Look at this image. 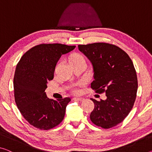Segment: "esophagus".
Masks as SVG:
<instances>
[{"label": "esophagus", "instance_id": "esophagus-1", "mask_svg": "<svg viewBox=\"0 0 152 152\" xmlns=\"http://www.w3.org/2000/svg\"><path fill=\"white\" fill-rule=\"evenodd\" d=\"M73 100H78V101H83L84 99L83 98H73Z\"/></svg>", "mask_w": 152, "mask_h": 152}]
</instances>
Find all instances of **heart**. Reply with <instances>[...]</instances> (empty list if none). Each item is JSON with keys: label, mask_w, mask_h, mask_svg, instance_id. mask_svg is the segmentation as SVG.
Returning <instances> with one entry per match:
<instances>
[{"label": "heart", "mask_w": 152, "mask_h": 152, "mask_svg": "<svg viewBox=\"0 0 152 152\" xmlns=\"http://www.w3.org/2000/svg\"><path fill=\"white\" fill-rule=\"evenodd\" d=\"M79 61H85V58H84V57L82 55L79 54V53H75V54H74L73 56L71 58V60H70V62H79ZM81 85H83V82H80L72 86L71 88V92H73V94H78L79 92L78 86H81Z\"/></svg>", "instance_id": "1"}]
</instances>
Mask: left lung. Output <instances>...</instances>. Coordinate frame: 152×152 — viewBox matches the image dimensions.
Instances as JSON below:
<instances>
[{"label":"left lung","mask_w":152,"mask_h":152,"mask_svg":"<svg viewBox=\"0 0 152 152\" xmlns=\"http://www.w3.org/2000/svg\"><path fill=\"white\" fill-rule=\"evenodd\" d=\"M79 50L92 63L94 80L91 88L105 92L106 100L91 99L94 108L90 118L102 128L115 126L126 118L134 105L138 81L131 59L119 47L106 43L79 45Z\"/></svg>","instance_id":"obj_1"}]
</instances>
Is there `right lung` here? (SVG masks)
<instances>
[{
  "label": "right lung",
  "mask_w": 152,
  "mask_h": 152,
  "mask_svg": "<svg viewBox=\"0 0 152 152\" xmlns=\"http://www.w3.org/2000/svg\"><path fill=\"white\" fill-rule=\"evenodd\" d=\"M75 45L40 44L27 51L15 68L13 78L15 101L30 124L41 130L56 126L64 118L70 98L50 99L45 90L52 80L60 58L73 50Z\"/></svg>",
  "instance_id": "obj_1"
}]
</instances>
